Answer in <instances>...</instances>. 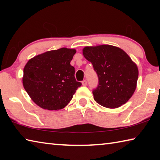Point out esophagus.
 I'll use <instances>...</instances> for the list:
<instances>
[{
	"instance_id": "esophagus-1",
	"label": "esophagus",
	"mask_w": 160,
	"mask_h": 160,
	"mask_svg": "<svg viewBox=\"0 0 160 160\" xmlns=\"http://www.w3.org/2000/svg\"><path fill=\"white\" fill-rule=\"evenodd\" d=\"M82 85H83V86H86V85H87V84H88V82H87V80H83L82 82Z\"/></svg>"
}]
</instances>
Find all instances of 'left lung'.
I'll list each match as a JSON object with an SVG mask.
<instances>
[{
  "label": "left lung",
  "instance_id": "left-lung-1",
  "mask_svg": "<svg viewBox=\"0 0 160 160\" xmlns=\"http://www.w3.org/2000/svg\"><path fill=\"white\" fill-rule=\"evenodd\" d=\"M84 57L92 63L99 78L92 93L102 106L116 109L128 101L136 89L137 65L121 48L112 45L85 47Z\"/></svg>",
  "mask_w": 160,
  "mask_h": 160
}]
</instances>
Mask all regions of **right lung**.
Listing matches in <instances>:
<instances>
[{
	"label": "right lung",
	"instance_id": "obj_1",
	"mask_svg": "<svg viewBox=\"0 0 160 160\" xmlns=\"http://www.w3.org/2000/svg\"><path fill=\"white\" fill-rule=\"evenodd\" d=\"M76 50L61 48L29 59L23 70L22 84L32 101L42 109L59 110L67 106L81 82L70 65Z\"/></svg>",
	"mask_w": 160,
	"mask_h": 160
}]
</instances>
